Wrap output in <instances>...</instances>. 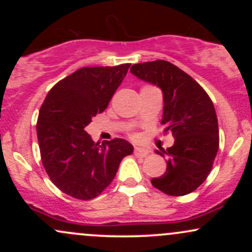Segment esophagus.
<instances>
[{
  "mask_svg": "<svg viewBox=\"0 0 252 252\" xmlns=\"http://www.w3.org/2000/svg\"><path fill=\"white\" fill-rule=\"evenodd\" d=\"M134 153H135L136 156H141V158H144V156L148 155L149 150L146 149V148H142V147H135Z\"/></svg>",
  "mask_w": 252,
  "mask_h": 252,
  "instance_id": "obj_1",
  "label": "esophagus"
}]
</instances>
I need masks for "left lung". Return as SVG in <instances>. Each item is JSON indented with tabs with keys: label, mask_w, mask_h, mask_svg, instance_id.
I'll return each mask as SVG.
<instances>
[{
	"label": "left lung",
	"mask_w": 252,
	"mask_h": 252,
	"mask_svg": "<svg viewBox=\"0 0 252 252\" xmlns=\"http://www.w3.org/2000/svg\"><path fill=\"white\" fill-rule=\"evenodd\" d=\"M130 72L161 89L164 132L174 144L156 154L167 156V169L152 179L155 189L168 195H186L206 180L219 148L218 120L212 100L186 72L166 60L135 63Z\"/></svg>",
	"instance_id": "1"
}]
</instances>
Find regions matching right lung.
Returning a JSON list of instances; mask_svg holds the SVG:
<instances>
[{
	"label": "right lung",
	"mask_w": 252,
	"mask_h": 252,
	"mask_svg": "<svg viewBox=\"0 0 252 252\" xmlns=\"http://www.w3.org/2000/svg\"><path fill=\"white\" fill-rule=\"evenodd\" d=\"M130 63L83 67L58 82L40 108L36 134L46 173L62 192L80 200L99 195L134 147L123 138L94 142L85 126L106 109Z\"/></svg>",
	"instance_id": "right-lung-1"
}]
</instances>
